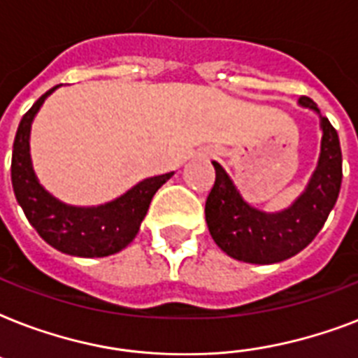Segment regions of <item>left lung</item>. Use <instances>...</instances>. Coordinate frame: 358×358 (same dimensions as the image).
Instances as JSON below:
<instances>
[{
	"label": "left lung",
	"instance_id": "8db88e82",
	"mask_svg": "<svg viewBox=\"0 0 358 358\" xmlns=\"http://www.w3.org/2000/svg\"><path fill=\"white\" fill-rule=\"evenodd\" d=\"M301 108L320 117L322 148L305 191L282 212L266 213L250 206L217 162L215 184L206 201V223L221 250L247 264H277L305 249L327 221L342 185V150L336 129L308 96Z\"/></svg>",
	"mask_w": 358,
	"mask_h": 358
}]
</instances>
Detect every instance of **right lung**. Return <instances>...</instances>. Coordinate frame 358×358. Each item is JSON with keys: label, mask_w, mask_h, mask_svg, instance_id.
Masks as SVG:
<instances>
[{"label": "right lung", "mask_w": 358, "mask_h": 358, "mask_svg": "<svg viewBox=\"0 0 358 358\" xmlns=\"http://www.w3.org/2000/svg\"><path fill=\"white\" fill-rule=\"evenodd\" d=\"M59 85L42 94L20 120L10 165L14 195L27 221L53 249L80 258L115 255L134 241L148 212L152 196L174 173L143 180L124 195L100 206H72L55 199L36 178L29 152L31 124L44 100Z\"/></svg>", "instance_id": "obj_1"}]
</instances>
